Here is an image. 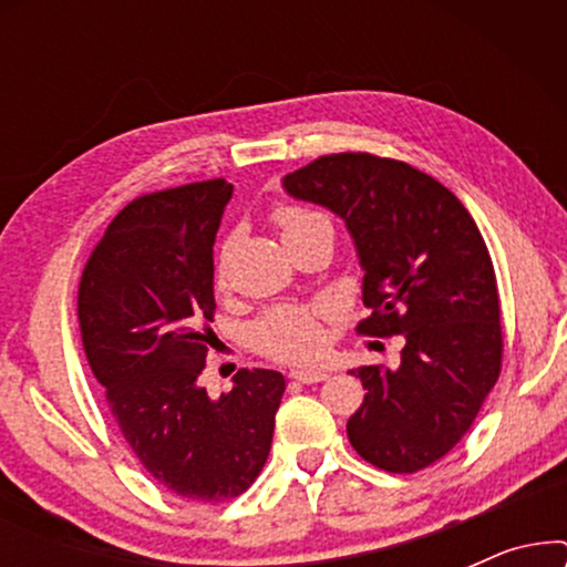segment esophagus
I'll use <instances>...</instances> for the list:
<instances>
[{
	"label": "esophagus",
	"instance_id": "1",
	"mask_svg": "<svg viewBox=\"0 0 567 567\" xmlns=\"http://www.w3.org/2000/svg\"><path fill=\"white\" fill-rule=\"evenodd\" d=\"M293 382H301V384H317V382H324L328 379V371L322 369H293L289 374Z\"/></svg>",
	"mask_w": 567,
	"mask_h": 567
}]
</instances>
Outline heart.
I'll return each mask as SVG.
<instances>
[{"instance_id":"heart-1","label":"heart","mask_w":567,"mask_h":567,"mask_svg":"<svg viewBox=\"0 0 567 567\" xmlns=\"http://www.w3.org/2000/svg\"><path fill=\"white\" fill-rule=\"evenodd\" d=\"M274 221L281 227L286 245H297L299 239L317 231L336 235L330 216L324 212L297 204L276 206ZM224 260V258H221ZM221 276V262H219ZM322 312L307 305H278L262 312L250 328V343L255 351L281 361H309L322 351Z\"/></svg>"}]
</instances>
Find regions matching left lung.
Instances as JSON below:
<instances>
[{"label":"left lung","mask_w":567,"mask_h":567,"mask_svg":"<svg viewBox=\"0 0 567 567\" xmlns=\"http://www.w3.org/2000/svg\"><path fill=\"white\" fill-rule=\"evenodd\" d=\"M289 196L346 221L363 268L361 336H402L398 369L359 367L348 439L384 472L425 470L460 444L501 374L491 252L462 200L405 162L328 154L284 177Z\"/></svg>","instance_id":"obj_1"}]
</instances>
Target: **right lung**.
<instances>
[{
  "mask_svg": "<svg viewBox=\"0 0 567 567\" xmlns=\"http://www.w3.org/2000/svg\"><path fill=\"white\" fill-rule=\"evenodd\" d=\"M224 177L146 193L111 221L82 270L76 317L92 374L131 452L169 493L221 503L260 475L286 390L239 369L219 400L198 384L214 346V239Z\"/></svg>",
  "mask_w": 567,
  "mask_h": 567,
  "instance_id": "1",
  "label": "right lung"
}]
</instances>
